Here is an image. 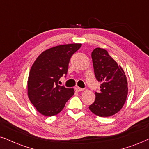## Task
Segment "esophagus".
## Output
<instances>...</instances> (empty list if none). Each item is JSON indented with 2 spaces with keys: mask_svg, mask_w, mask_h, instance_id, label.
<instances>
[{
  "mask_svg": "<svg viewBox=\"0 0 149 149\" xmlns=\"http://www.w3.org/2000/svg\"><path fill=\"white\" fill-rule=\"evenodd\" d=\"M76 90L78 91V92H81V91H84V89L83 88H80V87H78V86H76Z\"/></svg>",
  "mask_w": 149,
  "mask_h": 149,
  "instance_id": "34e87169",
  "label": "esophagus"
}]
</instances>
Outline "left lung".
<instances>
[{
  "label": "left lung",
  "instance_id": "8db88e82",
  "mask_svg": "<svg viewBox=\"0 0 149 149\" xmlns=\"http://www.w3.org/2000/svg\"><path fill=\"white\" fill-rule=\"evenodd\" d=\"M95 78L100 82V91L95 92V100L89 110L101 117H108L119 112L128 93L127 80L123 69L106 49L97 47L92 52Z\"/></svg>",
  "mask_w": 149,
  "mask_h": 149
}]
</instances>
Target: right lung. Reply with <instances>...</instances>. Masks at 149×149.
<instances>
[{
    "label": "right lung",
    "instance_id": "obj_1",
    "mask_svg": "<svg viewBox=\"0 0 149 149\" xmlns=\"http://www.w3.org/2000/svg\"><path fill=\"white\" fill-rule=\"evenodd\" d=\"M81 43L60 45L43 52L32 65L28 78V96L42 115L54 116L61 112L74 94V89L58 83L68 71L72 55Z\"/></svg>",
    "mask_w": 149,
    "mask_h": 149
}]
</instances>
